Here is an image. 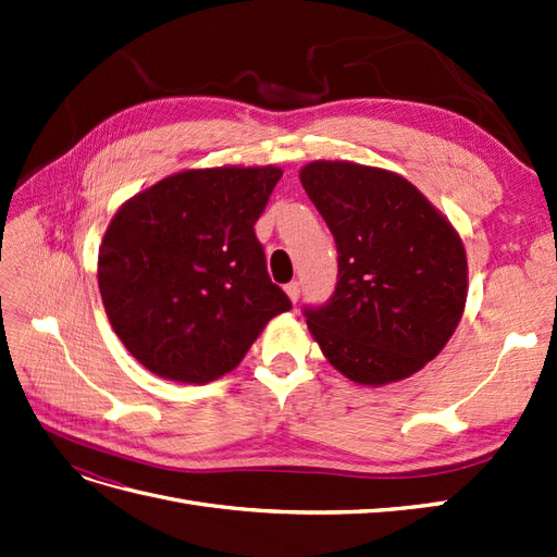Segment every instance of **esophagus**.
Masks as SVG:
<instances>
[{
	"label": "esophagus",
	"mask_w": 557,
	"mask_h": 557,
	"mask_svg": "<svg viewBox=\"0 0 557 557\" xmlns=\"http://www.w3.org/2000/svg\"><path fill=\"white\" fill-rule=\"evenodd\" d=\"M285 295L290 297L293 305H297V299H299V283H297V281H290L288 285H285Z\"/></svg>",
	"instance_id": "esophagus-1"
}]
</instances>
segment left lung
I'll use <instances>...</instances> for the list:
<instances>
[{
	"instance_id": "1",
	"label": "left lung",
	"mask_w": 557,
	"mask_h": 557,
	"mask_svg": "<svg viewBox=\"0 0 557 557\" xmlns=\"http://www.w3.org/2000/svg\"><path fill=\"white\" fill-rule=\"evenodd\" d=\"M299 181L336 242L339 281L307 325L327 362L358 385L409 379L434 360L467 301L458 230L404 176L313 160Z\"/></svg>"
}]
</instances>
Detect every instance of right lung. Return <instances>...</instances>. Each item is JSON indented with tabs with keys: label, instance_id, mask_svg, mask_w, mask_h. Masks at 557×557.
<instances>
[{
	"label": "right lung",
	"instance_id": "obj_1",
	"mask_svg": "<svg viewBox=\"0 0 557 557\" xmlns=\"http://www.w3.org/2000/svg\"><path fill=\"white\" fill-rule=\"evenodd\" d=\"M281 176L274 164L185 170L115 211L97 283L117 339L148 372L211 383L290 309L252 230Z\"/></svg>",
	"mask_w": 557,
	"mask_h": 557
}]
</instances>
